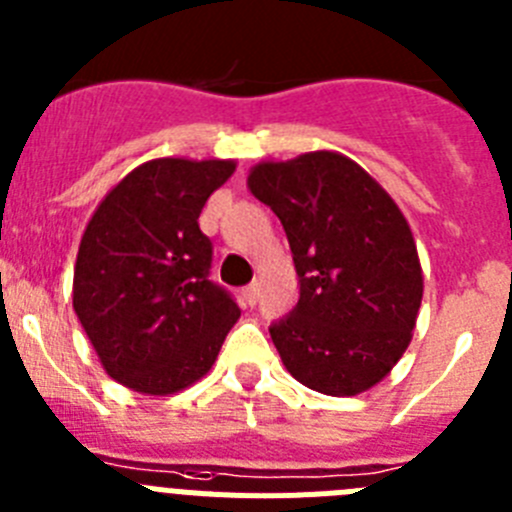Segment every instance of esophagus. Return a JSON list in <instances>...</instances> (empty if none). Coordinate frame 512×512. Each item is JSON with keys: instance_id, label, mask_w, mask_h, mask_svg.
<instances>
[{"instance_id": "34e87169", "label": "esophagus", "mask_w": 512, "mask_h": 512, "mask_svg": "<svg viewBox=\"0 0 512 512\" xmlns=\"http://www.w3.org/2000/svg\"><path fill=\"white\" fill-rule=\"evenodd\" d=\"M242 296H245V303H247V306H255L257 298H260V288H257V283L247 285V288L242 290Z\"/></svg>"}]
</instances>
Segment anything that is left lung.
I'll list each match as a JSON object with an SVG mask.
<instances>
[{
	"label": "left lung",
	"mask_w": 512,
	"mask_h": 512,
	"mask_svg": "<svg viewBox=\"0 0 512 512\" xmlns=\"http://www.w3.org/2000/svg\"><path fill=\"white\" fill-rule=\"evenodd\" d=\"M252 196L280 219L301 298L270 326L285 370L324 395L377 385L411 344L423 298L416 242L388 191L339 153L260 163Z\"/></svg>",
	"instance_id": "left-lung-1"
}]
</instances>
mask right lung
<instances>
[{"instance_id": "right-lung-1", "label": "right lung", "mask_w": 512, "mask_h": 512, "mask_svg": "<svg viewBox=\"0 0 512 512\" xmlns=\"http://www.w3.org/2000/svg\"><path fill=\"white\" fill-rule=\"evenodd\" d=\"M234 160L142 163L91 216L73 270V311L109 377L170 395L206 375L239 306L209 280L211 239L199 229L206 199Z\"/></svg>"}]
</instances>
